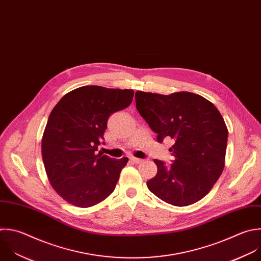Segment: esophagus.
<instances>
[{"label":"esophagus","mask_w":261,"mask_h":261,"mask_svg":"<svg viewBox=\"0 0 261 261\" xmlns=\"http://www.w3.org/2000/svg\"><path fill=\"white\" fill-rule=\"evenodd\" d=\"M130 160H131L133 163H135V164H140V163L143 162L142 159H138V158H134V156H132Z\"/></svg>","instance_id":"esophagus-1"}]
</instances>
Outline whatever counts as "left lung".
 <instances>
[{
	"mask_svg": "<svg viewBox=\"0 0 261 261\" xmlns=\"http://www.w3.org/2000/svg\"><path fill=\"white\" fill-rule=\"evenodd\" d=\"M136 109L158 134L172 139L174 156L167 166L153 160L158 172L146 182L148 190L173 206H189L203 199L224 168L228 131L216 107L201 95L176 92L162 95L137 91Z\"/></svg>",
	"mask_w": 261,
	"mask_h": 261,
	"instance_id": "obj_1",
	"label": "left lung"
}]
</instances>
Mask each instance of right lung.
<instances>
[{
	"label": "right lung",
	"instance_id": "1",
	"mask_svg": "<svg viewBox=\"0 0 261 261\" xmlns=\"http://www.w3.org/2000/svg\"><path fill=\"white\" fill-rule=\"evenodd\" d=\"M134 91L84 86L65 94L52 110L42 139V156L55 192L67 203L88 208L115 190L128 158L98 150L110 116L128 108Z\"/></svg>",
	"mask_w": 261,
	"mask_h": 261
}]
</instances>
